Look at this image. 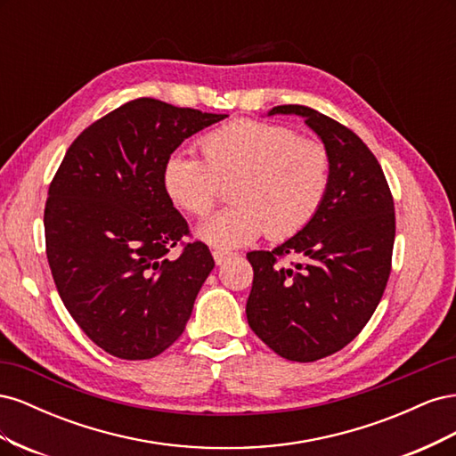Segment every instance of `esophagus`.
<instances>
[{"instance_id": "obj_1", "label": "esophagus", "mask_w": 456, "mask_h": 456, "mask_svg": "<svg viewBox=\"0 0 456 456\" xmlns=\"http://www.w3.org/2000/svg\"><path fill=\"white\" fill-rule=\"evenodd\" d=\"M213 258H215V262L216 265L220 266V265H224V262H228L230 258H233V253H224V251H213Z\"/></svg>"}]
</instances>
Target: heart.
Returning <instances> with one entry per match:
<instances>
[{
	"label": "heart",
	"instance_id": "obj_1",
	"mask_svg": "<svg viewBox=\"0 0 456 456\" xmlns=\"http://www.w3.org/2000/svg\"><path fill=\"white\" fill-rule=\"evenodd\" d=\"M200 150L203 161L173 156L165 163L163 186L183 211L207 216L220 184H232L233 205L198 228V238L218 249H236L266 230L273 240L291 238L312 223L329 194V150L291 127L238 119L207 133Z\"/></svg>",
	"mask_w": 456,
	"mask_h": 456
}]
</instances>
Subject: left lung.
Segmentation results:
<instances>
[{"instance_id":"8db88e82","label":"left lung","mask_w":456,"mask_h":456,"mask_svg":"<svg viewBox=\"0 0 456 456\" xmlns=\"http://www.w3.org/2000/svg\"><path fill=\"white\" fill-rule=\"evenodd\" d=\"M320 136L333 163L329 194L312 223L273 251L247 253L253 289L247 322L285 360L308 363L350 344L377 310L392 270L394 198L380 163L348 127L308 106L285 104ZM285 254L301 260L279 265Z\"/></svg>"}]
</instances>
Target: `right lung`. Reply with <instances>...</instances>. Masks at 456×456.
Wrapping results in <instances>:
<instances>
[{"label": "right lung", "mask_w": 456, "mask_h": 456, "mask_svg": "<svg viewBox=\"0 0 456 456\" xmlns=\"http://www.w3.org/2000/svg\"><path fill=\"white\" fill-rule=\"evenodd\" d=\"M136 99L94 121L68 148L45 203L47 260L81 330L119 360H150L183 335L215 260L201 241L173 247L188 223L163 169L188 136L224 119Z\"/></svg>", "instance_id": "right-lung-1"}]
</instances>
